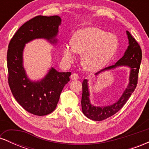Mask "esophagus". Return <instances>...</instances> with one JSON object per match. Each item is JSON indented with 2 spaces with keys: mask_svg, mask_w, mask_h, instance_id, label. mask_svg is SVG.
Listing matches in <instances>:
<instances>
[{
  "mask_svg": "<svg viewBox=\"0 0 149 149\" xmlns=\"http://www.w3.org/2000/svg\"><path fill=\"white\" fill-rule=\"evenodd\" d=\"M78 78H79V76H78L77 73H73V74L71 76V78L72 80H77L78 79Z\"/></svg>",
  "mask_w": 149,
  "mask_h": 149,
  "instance_id": "obj_1",
  "label": "esophagus"
}]
</instances>
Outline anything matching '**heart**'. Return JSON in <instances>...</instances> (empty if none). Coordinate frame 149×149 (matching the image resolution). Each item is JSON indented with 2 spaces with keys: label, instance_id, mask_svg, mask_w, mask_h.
Wrapping results in <instances>:
<instances>
[{
  "label": "heart",
  "instance_id": "1",
  "mask_svg": "<svg viewBox=\"0 0 149 149\" xmlns=\"http://www.w3.org/2000/svg\"><path fill=\"white\" fill-rule=\"evenodd\" d=\"M118 47L117 37L94 26L86 27L73 34L71 44L63 46V56L68 61L73 60L75 52L82 54V63L88 71L102 69L112 59Z\"/></svg>",
  "mask_w": 149,
  "mask_h": 149
}]
</instances>
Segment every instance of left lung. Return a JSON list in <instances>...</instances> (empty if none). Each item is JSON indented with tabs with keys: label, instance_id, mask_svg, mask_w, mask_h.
<instances>
[{
	"label": "left lung",
	"instance_id": "left-lung-1",
	"mask_svg": "<svg viewBox=\"0 0 149 149\" xmlns=\"http://www.w3.org/2000/svg\"><path fill=\"white\" fill-rule=\"evenodd\" d=\"M128 39H129V46L125 52L123 57L119 59L115 65L109 66L104 68L102 71L96 73L98 74L101 71L107 69H111L120 66H127L130 68V83L127 88L125 90L120 100L115 104L108 107H97L92 105L89 99V91L88 86V80L85 79L83 82V95H82L81 106L83 113L88 118L92 120L101 121L111 117L116 114L118 111L122 109L125 104L127 102L128 99L134 91L138 82V75L140 67V64L142 57V52L139 44L136 42L134 38L130 33L127 31Z\"/></svg>",
	"mask_w": 149,
	"mask_h": 149
}]
</instances>
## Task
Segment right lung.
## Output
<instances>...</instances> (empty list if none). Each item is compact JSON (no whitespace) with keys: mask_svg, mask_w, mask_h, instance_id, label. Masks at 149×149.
Returning <instances> with one entry per match:
<instances>
[{"mask_svg":"<svg viewBox=\"0 0 149 149\" xmlns=\"http://www.w3.org/2000/svg\"><path fill=\"white\" fill-rule=\"evenodd\" d=\"M60 24L61 18L57 15L35 17L17 31L8 45L7 63L10 88L17 102L36 116H46L56 109L71 73L58 72L52 68L41 81H30L22 64V52L25 44L35 38H42L51 42H56L54 38Z\"/></svg>","mask_w":149,"mask_h":149,"instance_id":"add662e5","label":"right lung"}]
</instances>
